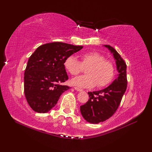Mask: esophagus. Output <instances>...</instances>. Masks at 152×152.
Returning <instances> with one entry per match:
<instances>
[{
  "mask_svg": "<svg viewBox=\"0 0 152 152\" xmlns=\"http://www.w3.org/2000/svg\"><path fill=\"white\" fill-rule=\"evenodd\" d=\"M74 89H75L76 91H83V90L80 88H78V87H74Z\"/></svg>",
  "mask_w": 152,
  "mask_h": 152,
  "instance_id": "esophagus-1",
  "label": "esophagus"
}]
</instances>
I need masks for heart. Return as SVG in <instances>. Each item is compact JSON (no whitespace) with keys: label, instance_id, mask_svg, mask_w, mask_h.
<instances>
[{"label":"heart","instance_id":"b5f03b06","mask_svg":"<svg viewBox=\"0 0 152 152\" xmlns=\"http://www.w3.org/2000/svg\"><path fill=\"white\" fill-rule=\"evenodd\" d=\"M80 59L79 61L74 56H69L64 63L66 71L72 76H77L86 68V75L72 80L74 85L82 88H92L96 85L102 88L112 81L115 72V65L101 53L88 51L80 54Z\"/></svg>","mask_w":152,"mask_h":152}]
</instances>
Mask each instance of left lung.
I'll return each instance as SVG.
<instances>
[{"instance_id":"left-lung-1","label":"left lung","mask_w":152,"mask_h":152,"mask_svg":"<svg viewBox=\"0 0 152 152\" xmlns=\"http://www.w3.org/2000/svg\"><path fill=\"white\" fill-rule=\"evenodd\" d=\"M104 46L113 53L119 75L106 88L88 92L89 99L85 104L81 105L80 112L84 119L91 123L103 122L113 116L117 111L127 86L125 61L111 46Z\"/></svg>"}]
</instances>
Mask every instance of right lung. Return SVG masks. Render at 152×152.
I'll return each mask as SVG.
<instances>
[{"label":"right lung","instance_id":"obj_1","mask_svg":"<svg viewBox=\"0 0 152 152\" xmlns=\"http://www.w3.org/2000/svg\"><path fill=\"white\" fill-rule=\"evenodd\" d=\"M82 48L63 42L48 43L38 47L30 56L25 70L24 92L34 111L48 112L57 104L61 94L70 88L62 84L68 80L64 61Z\"/></svg>","mask_w":152,"mask_h":152}]
</instances>
